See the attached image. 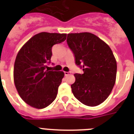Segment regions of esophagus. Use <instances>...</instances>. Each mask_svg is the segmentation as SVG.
<instances>
[{
  "label": "esophagus",
  "mask_w": 134,
  "mask_h": 134,
  "mask_svg": "<svg viewBox=\"0 0 134 134\" xmlns=\"http://www.w3.org/2000/svg\"><path fill=\"white\" fill-rule=\"evenodd\" d=\"M71 72H64V75L65 76H68L69 74H70Z\"/></svg>",
  "instance_id": "34e87169"
}]
</instances>
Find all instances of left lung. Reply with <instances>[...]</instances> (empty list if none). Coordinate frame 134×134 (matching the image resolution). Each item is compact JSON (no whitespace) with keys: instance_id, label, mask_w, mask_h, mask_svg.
<instances>
[{"instance_id":"8db88e82","label":"left lung","mask_w":134,"mask_h":134,"mask_svg":"<svg viewBox=\"0 0 134 134\" xmlns=\"http://www.w3.org/2000/svg\"><path fill=\"white\" fill-rule=\"evenodd\" d=\"M67 43L74 54L76 64L83 74H74L72 91L84 105L94 107L106 100L113 89L117 62L109 46L91 33L69 34Z\"/></svg>"}]
</instances>
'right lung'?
<instances>
[{"label":"right lung","instance_id":"add662e5","mask_svg":"<svg viewBox=\"0 0 134 134\" xmlns=\"http://www.w3.org/2000/svg\"><path fill=\"white\" fill-rule=\"evenodd\" d=\"M66 34L41 32L21 48L14 65V82L25 102L37 109L48 107L56 98L64 76L62 71L46 70L50 64L53 46L65 41Z\"/></svg>","mask_w":134,"mask_h":134}]
</instances>
